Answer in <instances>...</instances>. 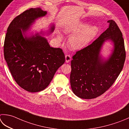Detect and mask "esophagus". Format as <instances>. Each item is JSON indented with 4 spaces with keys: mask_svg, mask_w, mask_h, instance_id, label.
I'll return each instance as SVG.
<instances>
[{
    "mask_svg": "<svg viewBox=\"0 0 129 129\" xmlns=\"http://www.w3.org/2000/svg\"><path fill=\"white\" fill-rule=\"evenodd\" d=\"M70 60H71V56H70V55H66L65 56V61L66 62H69L70 61Z\"/></svg>",
    "mask_w": 129,
    "mask_h": 129,
    "instance_id": "1",
    "label": "esophagus"
}]
</instances>
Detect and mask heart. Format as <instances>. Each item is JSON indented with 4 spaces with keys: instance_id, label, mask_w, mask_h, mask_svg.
<instances>
[{
    "instance_id": "1",
    "label": "heart",
    "mask_w": 129,
    "mask_h": 129,
    "mask_svg": "<svg viewBox=\"0 0 129 129\" xmlns=\"http://www.w3.org/2000/svg\"><path fill=\"white\" fill-rule=\"evenodd\" d=\"M66 34L72 35L68 39V46L74 50H81L88 46L94 40L99 32L97 26L90 25L85 22H79L68 27L65 29ZM61 41L62 36L59 34L57 36Z\"/></svg>"
}]
</instances>
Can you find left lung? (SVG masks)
<instances>
[{
	"instance_id": "1",
	"label": "left lung",
	"mask_w": 129,
	"mask_h": 129,
	"mask_svg": "<svg viewBox=\"0 0 129 129\" xmlns=\"http://www.w3.org/2000/svg\"><path fill=\"white\" fill-rule=\"evenodd\" d=\"M108 28L92 44L77 52L71 61L70 80L73 93L82 99H92L104 93L115 82L126 57L122 34L113 20ZM112 50L107 58L101 54L105 42Z\"/></svg>"
}]
</instances>
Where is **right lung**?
<instances>
[{
  "instance_id": "right-lung-1",
  "label": "right lung",
  "mask_w": 129,
  "mask_h": 129,
  "mask_svg": "<svg viewBox=\"0 0 129 129\" xmlns=\"http://www.w3.org/2000/svg\"><path fill=\"white\" fill-rule=\"evenodd\" d=\"M46 14L47 11L40 7L24 11L12 21L5 38L4 58L12 77L20 87L29 92L45 89L65 62L62 50L50 46L44 36L47 32H28L36 20ZM54 29L52 24L47 35Z\"/></svg>"
}]
</instances>
